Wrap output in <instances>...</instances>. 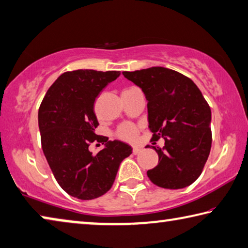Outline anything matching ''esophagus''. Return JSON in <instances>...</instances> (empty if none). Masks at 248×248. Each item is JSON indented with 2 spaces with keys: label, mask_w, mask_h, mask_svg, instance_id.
<instances>
[{
  "label": "esophagus",
  "mask_w": 248,
  "mask_h": 248,
  "mask_svg": "<svg viewBox=\"0 0 248 248\" xmlns=\"http://www.w3.org/2000/svg\"><path fill=\"white\" fill-rule=\"evenodd\" d=\"M141 152V148L140 147H134L133 148V154L134 155H137V154H140Z\"/></svg>",
  "instance_id": "esophagus-1"
}]
</instances>
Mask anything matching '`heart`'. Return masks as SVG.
<instances>
[{
  "instance_id": "1",
  "label": "heart",
  "mask_w": 248,
  "mask_h": 248,
  "mask_svg": "<svg viewBox=\"0 0 248 248\" xmlns=\"http://www.w3.org/2000/svg\"><path fill=\"white\" fill-rule=\"evenodd\" d=\"M136 135H137V129L132 124L122 125V126L119 128V131H117V136H119L120 139L123 140L131 141L135 139Z\"/></svg>"
}]
</instances>
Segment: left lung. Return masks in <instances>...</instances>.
Returning <instances> with one entry per match:
<instances>
[{"mask_svg":"<svg viewBox=\"0 0 248 248\" xmlns=\"http://www.w3.org/2000/svg\"><path fill=\"white\" fill-rule=\"evenodd\" d=\"M123 75L144 92L152 140H165L164 147H154L159 159L147 171L148 178L165 189H182L193 184L212 144L211 108L201 91L188 77L164 67L124 71Z\"/></svg>","mask_w":248,"mask_h":248,"instance_id":"8db88e82","label":"left lung"}]
</instances>
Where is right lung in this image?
<instances>
[{
	"instance_id": "right-lung-1",
	"label": "right lung",
	"mask_w": 248,
	"mask_h": 248,
	"mask_svg": "<svg viewBox=\"0 0 248 248\" xmlns=\"http://www.w3.org/2000/svg\"><path fill=\"white\" fill-rule=\"evenodd\" d=\"M120 75L89 69L64 72L40 104L38 126L44 155L57 182L71 197L92 200L103 196L111 189L122 160L132 154L129 145L94 133L99 125L94 101ZM94 141L105 145L96 155L88 151Z\"/></svg>"
}]
</instances>
